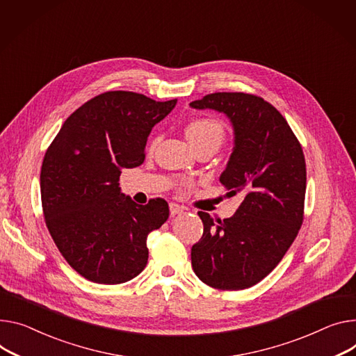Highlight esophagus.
I'll return each instance as SVG.
<instances>
[{
  "label": "esophagus",
  "instance_id": "obj_1",
  "mask_svg": "<svg viewBox=\"0 0 356 356\" xmlns=\"http://www.w3.org/2000/svg\"><path fill=\"white\" fill-rule=\"evenodd\" d=\"M184 209H185V208H184L182 205L177 204V202H171V204H170V212H171V215H172V216H175V215L181 213Z\"/></svg>",
  "mask_w": 356,
  "mask_h": 356
}]
</instances>
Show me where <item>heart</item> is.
Masks as SVG:
<instances>
[{"instance_id": "1", "label": "heart", "mask_w": 356, "mask_h": 356, "mask_svg": "<svg viewBox=\"0 0 356 356\" xmlns=\"http://www.w3.org/2000/svg\"><path fill=\"white\" fill-rule=\"evenodd\" d=\"M188 140L191 144L194 145V148L202 145V144H213L216 147H220L222 143L224 136H225V127L224 124L212 117H197L193 118L185 128ZM158 143V138H154L151 141V149L155 148Z\"/></svg>"}]
</instances>
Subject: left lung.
Returning <instances> with one entry per match:
<instances>
[{"label":"left lung","mask_w":356,"mask_h":356,"mask_svg":"<svg viewBox=\"0 0 356 356\" xmlns=\"http://www.w3.org/2000/svg\"><path fill=\"white\" fill-rule=\"evenodd\" d=\"M189 105L231 120L235 147L220 181L229 195H243L224 221L198 212L204 234L193 245L191 262L215 289L250 288L281 262L304 222V151L282 114L258 95L213 92Z\"/></svg>","instance_id":"8db88e82"}]
</instances>
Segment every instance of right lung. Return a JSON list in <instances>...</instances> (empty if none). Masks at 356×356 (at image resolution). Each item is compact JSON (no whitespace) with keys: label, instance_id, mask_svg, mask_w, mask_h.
<instances>
[{"label":"right lung","instance_id":"obj_1","mask_svg":"<svg viewBox=\"0 0 356 356\" xmlns=\"http://www.w3.org/2000/svg\"><path fill=\"white\" fill-rule=\"evenodd\" d=\"M177 99L131 91L99 94L74 111L48 147L41 167V204L61 255L97 284L131 281L148 262L147 238L168 220V202L124 198L120 175L145 159L152 127Z\"/></svg>","mask_w":356,"mask_h":356}]
</instances>
